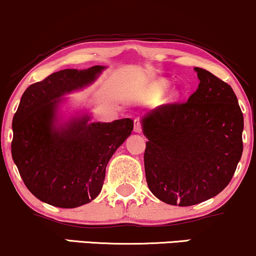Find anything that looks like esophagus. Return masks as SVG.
I'll return each mask as SVG.
<instances>
[{"instance_id": "34e87169", "label": "esophagus", "mask_w": 256, "mask_h": 256, "mask_svg": "<svg viewBox=\"0 0 256 256\" xmlns=\"http://www.w3.org/2000/svg\"><path fill=\"white\" fill-rule=\"evenodd\" d=\"M134 130L136 132V133H141V132H142V123H141L140 118L134 120Z\"/></svg>"}]
</instances>
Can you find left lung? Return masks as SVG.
Segmentation results:
<instances>
[{"instance_id":"left-lung-1","label":"left lung","mask_w":256,"mask_h":256,"mask_svg":"<svg viewBox=\"0 0 256 256\" xmlns=\"http://www.w3.org/2000/svg\"><path fill=\"white\" fill-rule=\"evenodd\" d=\"M194 71L200 85L186 102L165 104L142 120L148 188L179 206L224 190L244 150V114L234 90L204 68Z\"/></svg>"}]
</instances>
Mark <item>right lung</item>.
Instances as JSON below:
<instances>
[{
	"label": "right lung",
	"instance_id": "obj_1",
	"mask_svg": "<svg viewBox=\"0 0 256 256\" xmlns=\"http://www.w3.org/2000/svg\"><path fill=\"white\" fill-rule=\"evenodd\" d=\"M103 68H66L30 85L12 118V160L28 190L53 206L70 209L94 200L110 158L133 130L130 118L88 123L83 116L54 126L62 94L92 83Z\"/></svg>",
	"mask_w": 256,
	"mask_h": 256
}]
</instances>
